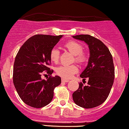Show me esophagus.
Here are the masks:
<instances>
[{
  "instance_id": "esophagus-1",
  "label": "esophagus",
  "mask_w": 129,
  "mask_h": 129,
  "mask_svg": "<svg viewBox=\"0 0 129 129\" xmlns=\"http://www.w3.org/2000/svg\"><path fill=\"white\" fill-rule=\"evenodd\" d=\"M62 82H63V83H68L69 81V80H65V79L62 78Z\"/></svg>"
}]
</instances>
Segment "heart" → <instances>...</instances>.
<instances>
[{"label": "heart", "instance_id": "heart-1", "mask_svg": "<svg viewBox=\"0 0 129 129\" xmlns=\"http://www.w3.org/2000/svg\"><path fill=\"white\" fill-rule=\"evenodd\" d=\"M66 48L74 55L75 60L80 64H84L88 60L87 54L83 51V46L79 42L74 40L68 41L63 45ZM60 57V52L56 48L51 49L49 52V58L51 62L57 63ZM78 71V67L75 64L69 66H60L56 69V72L57 75L65 79H70L74 74Z\"/></svg>", "mask_w": 129, "mask_h": 129}]
</instances>
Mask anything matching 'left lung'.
<instances>
[{"instance_id":"8db88e82","label":"left lung","mask_w":129,"mask_h":129,"mask_svg":"<svg viewBox=\"0 0 129 129\" xmlns=\"http://www.w3.org/2000/svg\"><path fill=\"white\" fill-rule=\"evenodd\" d=\"M73 37L86 42L90 51L88 64L80 75L84 80L86 78L88 79L87 85L79 83L78 89L72 95L73 101L83 108H94L102 104L111 91L114 79L112 55L102 41L91 35H78Z\"/></svg>"}]
</instances>
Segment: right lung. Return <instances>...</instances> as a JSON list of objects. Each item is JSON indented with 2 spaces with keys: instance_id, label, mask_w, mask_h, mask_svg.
<instances>
[{
  "instance_id": "1",
  "label": "right lung",
  "mask_w": 129,
  "mask_h": 129,
  "mask_svg": "<svg viewBox=\"0 0 129 129\" xmlns=\"http://www.w3.org/2000/svg\"><path fill=\"white\" fill-rule=\"evenodd\" d=\"M62 35L53 36L37 34L29 38L17 53L13 66V81L21 100L30 107L40 108L51 102L54 89L61 83L58 76H52L49 52L58 43ZM46 72L50 76L42 80Z\"/></svg>"
}]
</instances>
